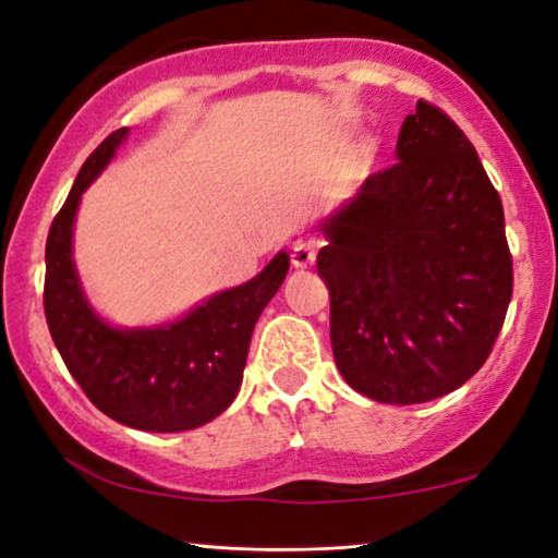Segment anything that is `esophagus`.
I'll return each instance as SVG.
<instances>
[{
	"mask_svg": "<svg viewBox=\"0 0 558 558\" xmlns=\"http://www.w3.org/2000/svg\"><path fill=\"white\" fill-rule=\"evenodd\" d=\"M315 246L312 243H296L294 251H292V264L294 269H310L312 264H315Z\"/></svg>",
	"mask_w": 558,
	"mask_h": 558,
	"instance_id": "obj_1",
	"label": "esophagus"
}]
</instances>
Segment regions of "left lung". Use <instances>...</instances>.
I'll use <instances>...</instances> for the list:
<instances>
[{
  "mask_svg": "<svg viewBox=\"0 0 558 558\" xmlns=\"http://www.w3.org/2000/svg\"><path fill=\"white\" fill-rule=\"evenodd\" d=\"M399 162L319 220L340 376L380 403H424L483 368L513 294L498 190L462 129L418 101Z\"/></svg>",
  "mask_w": 558,
  "mask_h": 558,
  "instance_id": "obj_1",
  "label": "left lung"
}]
</instances>
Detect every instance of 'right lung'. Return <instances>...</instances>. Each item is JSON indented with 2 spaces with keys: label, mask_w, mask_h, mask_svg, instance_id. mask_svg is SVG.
Returning <instances> with one entry per match:
<instances>
[{
  "label": "right lung",
  "mask_w": 558,
  "mask_h": 558,
  "mask_svg": "<svg viewBox=\"0 0 558 558\" xmlns=\"http://www.w3.org/2000/svg\"><path fill=\"white\" fill-rule=\"evenodd\" d=\"M129 129L98 144L45 243V319L52 342L90 403L142 432H187L208 424L239 393L256 319L279 292L289 254L279 251L246 284L208 296L172 323L117 327L86 300L73 258L81 195L106 170Z\"/></svg>",
  "instance_id": "right-lung-1"
}]
</instances>
